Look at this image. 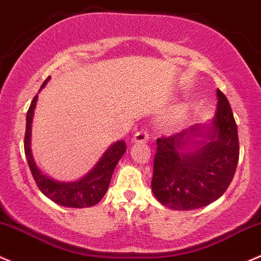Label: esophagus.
<instances>
[{
    "label": "esophagus",
    "mask_w": 261,
    "mask_h": 261,
    "mask_svg": "<svg viewBox=\"0 0 261 261\" xmlns=\"http://www.w3.org/2000/svg\"><path fill=\"white\" fill-rule=\"evenodd\" d=\"M149 140V133L146 130H139L135 135L133 136V142H146Z\"/></svg>",
    "instance_id": "obj_1"
}]
</instances>
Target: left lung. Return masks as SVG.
Instances as JSON below:
<instances>
[{"instance_id":"1","label":"left lung","mask_w":261,"mask_h":261,"mask_svg":"<svg viewBox=\"0 0 261 261\" xmlns=\"http://www.w3.org/2000/svg\"><path fill=\"white\" fill-rule=\"evenodd\" d=\"M216 96V114L207 127L194 125L156 140L151 189L164 206H206L223 195L234 177L239 161L238 127L227 98L220 90Z\"/></svg>"}]
</instances>
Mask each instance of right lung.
<instances>
[{"label":"right lung","mask_w":261,"mask_h":261,"mask_svg":"<svg viewBox=\"0 0 261 261\" xmlns=\"http://www.w3.org/2000/svg\"><path fill=\"white\" fill-rule=\"evenodd\" d=\"M50 77H47L42 84L40 90L45 87ZM38 95H36L30 105L26 116V134H24V153L27 163L36 181L41 193L56 204L66 207H89L100 202L108 191L112 174L117 163L126 151V142L123 140L114 142L111 146L103 152L98 163L94 169L73 182H61L51 179L38 169L31 151V125L34 117L35 108Z\"/></svg>","instance_id":"add662e5"}]
</instances>
